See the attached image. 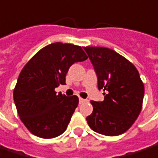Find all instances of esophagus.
I'll return each mask as SVG.
<instances>
[{"label": "esophagus", "mask_w": 158, "mask_h": 158, "mask_svg": "<svg viewBox=\"0 0 158 158\" xmlns=\"http://www.w3.org/2000/svg\"><path fill=\"white\" fill-rule=\"evenodd\" d=\"M85 102V99H82V98H79V103L81 104V103H84Z\"/></svg>", "instance_id": "34e87169"}]
</instances>
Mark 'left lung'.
<instances>
[{"label":"left lung","mask_w":158,"mask_h":158,"mask_svg":"<svg viewBox=\"0 0 158 158\" xmlns=\"http://www.w3.org/2000/svg\"><path fill=\"white\" fill-rule=\"evenodd\" d=\"M98 77V88L105 93L104 101H91L94 110L86 121L97 133L114 136L130 128L139 116L144 85L130 61L104 47H84Z\"/></svg>","instance_id":"8db88e82"}]
</instances>
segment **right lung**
I'll return each instance as SVG.
<instances>
[{"label": "right lung", "instance_id": "add662e5", "mask_svg": "<svg viewBox=\"0 0 158 158\" xmlns=\"http://www.w3.org/2000/svg\"><path fill=\"white\" fill-rule=\"evenodd\" d=\"M87 58L80 46L53 43L42 48L25 64L13 96L20 119L30 133L50 139L65 131L79 98L57 94L55 88L65 84L73 64Z\"/></svg>", "mask_w": 158, "mask_h": 158}]
</instances>
